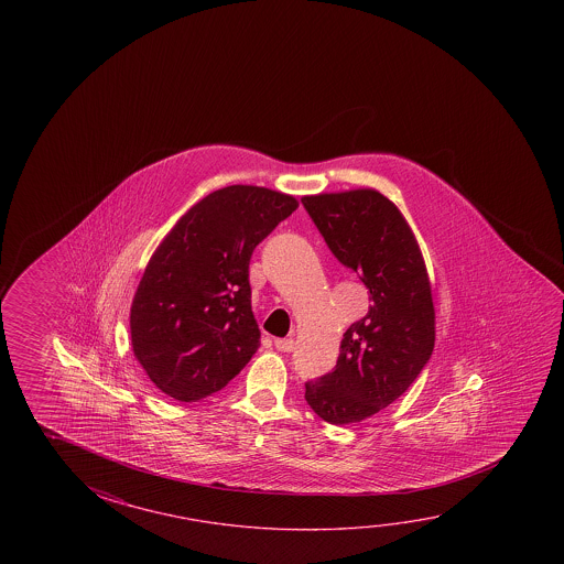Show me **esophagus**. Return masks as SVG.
Masks as SVG:
<instances>
[{
    "label": "esophagus",
    "instance_id": "34e87169",
    "mask_svg": "<svg viewBox=\"0 0 564 564\" xmlns=\"http://www.w3.org/2000/svg\"><path fill=\"white\" fill-rule=\"evenodd\" d=\"M275 348L279 351H293L295 350V340L293 338H275Z\"/></svg>",
    "mask_w": 564,
    "mask_h": 564
}]
</instances>
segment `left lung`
I'll return each instance as SVG.
<instances>
[{
    "instance_id": "8db88e82",
    "label": "left lung",
    "mask_w": 564,
    "mask_h": 564,
    "mask_svg": "<svg viewBox=\"0 0 564 564\" xmlns=\"http://www.w3.org/2000/svg\"><path fill=\"white\" fill-rule=\"evenodd\" d=\"M303 204L336 259L360 273L371 301L344 333L336 368L306 381V403L330 425L360 423L401 398L433 354L425 259L405 216L373 188L311 194Z\"/></svg>"
}]
</instances>
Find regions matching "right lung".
<instances>
[{
    "label": "right lung",
    "mask_w": 564,
    "mask_h": 564,
    "mask_svg": "<svg viewBox=\"0 0 564 564\" xmlns=\"http://www.w3.org/2000/svg\"><path fill=\"white\" fill-rule=\"evenodd\" d=\"M295 196L231 185L191 206L149 259L130 313L133 356L176 401L226 388L258 351L250 259Z\"/></svg>",
    "instance_id": "add662e5"
}]
</instances>
